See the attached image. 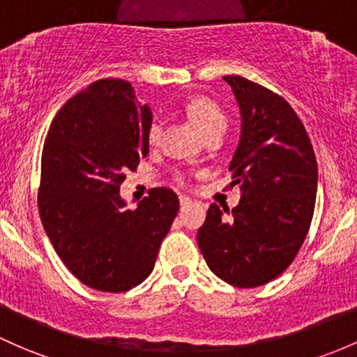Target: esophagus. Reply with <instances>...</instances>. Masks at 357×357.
<instances>
[{"label": "esophagus", "instance_id": "1", "mask_svg": "<svg viewBox=\"0 0 357 357\" xmlns=\"http://www.w3.org/2000/svg\"><path fill=\"white\" fill-rule=\"evenodd\" d=\"M178 201H180V209H187V208H190V206L194 204L192 202V199L190 197H185V195H180L178 197Z\"/></svg>", "mask_w": 357, "mask_h": 357}]
</instances>
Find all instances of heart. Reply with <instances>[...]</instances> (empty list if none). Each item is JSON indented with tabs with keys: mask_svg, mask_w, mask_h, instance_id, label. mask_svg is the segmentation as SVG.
<instances>
[{
	"mask_svg": "<svg viewBox=\"0 0 357 357\" xmlns=\"http://www.w3.org/2000/svg\"><path fill=\"white\" fill-rule=\"evenodd\" d=\"M187 116L194 122L197 131L206 137L209 136H223L228 128V119H226L225 112L209 98H194L187 103L185 107ZM163 131V121L162 119H155L149 128V141L156 143L162 136Z\"/></svg>",
	"mask_w": 357,
	"mask_h": 357,
	"instance_id": "1",
	"label": "heart"
}]
</instances>
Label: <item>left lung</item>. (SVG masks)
Returning a JSON list of instances; mask_svg holds the SVG:
<instances>
[{"instance_id": "1", "label": "left lung", "mask_w": 357, "mask_h": 357, "mask_svg": "<svg viewBox=\"0 0 357 357\" xmlns=\"http://www.w3.org/2000/svg\"><path fill=\"white\" fill-rule=\"evenodd\" d=\"M240 109V141L229 170L240 185L231 211L209 206L197 243L206 264L236 287L278 278L305 241L318 168L305 126L284 98L241 76H223Z\"/></svg>"}]
</instances>
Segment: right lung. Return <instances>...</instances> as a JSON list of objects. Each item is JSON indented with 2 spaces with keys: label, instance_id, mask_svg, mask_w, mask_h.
I'll return each instance as SVG.
<instances>
[{
  "label": "right lung",
  "instance_id": "add662e5",
  "mask_svg": "<svg viewBox=\"0 0 357 357\" xmlns=\"http://www.w3.org/2000/svg\"><path fill=\"white\" fill-rule=\"evenodd\" d=\"M153 114L124 79H98L57 112L42 151L39 211L52 247L83 284L122 293L155 267L178 213L158 187L136 209L121 183L149 153Z\"/></svg>",
  "mask_w": 357,
  "mask_h": 357
}]
</instances>
